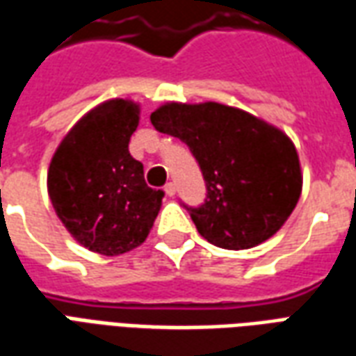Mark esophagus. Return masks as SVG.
Instances as JSON below:
<instances>
[{"instance_id":"1","label":"esophagus","mask_w":356,"mask_h":356,"mask_svg":"<svg viewBox=\"0 0 356 356\" xmlns=\"http://www.w3.org/2000/svg\"><path fill=\"white\" fill-rule=\"evenodd\" d=\"M163 191H165V194H168V196H175V193H177V188H175V185H173V183H168V185L163 186Z\"/></svg>"}]
</instances>
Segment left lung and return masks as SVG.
<instances>
[{
    "mask_svg": "<svg viewBox=\"0 0 356 356\" xmlns=\"http://www.w3.org/2000/svg\"><path fill=\"white\" fill-rule=\"evenodd\" d=\"M150 122L183 140L200 165L206 200L185 208L209 244L248 250L280 231L303 185L298 150L286 133L219 102H165Z\"/></svg>",
    "mask_w": 356,
    "mask_h": 356,
    "instance_id": "left-lung-1",
    "label": "left lung"
}]
</instances>
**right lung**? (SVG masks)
Segmentation results:
<instances>
[{
    "label": "right lung",
    "mask_w": 356,
    "mask_h": 356,
    "mask_svg": "<svg viewBox=\"0 0 356 356\" xmlns=\"http://www.w3.org/2000/svg\"><path fill=\"white\" fill-rule=\"evenodd\" d=\"M139 104L110 99L89 110L60 140L47 171V191L66 231L101 255H122L147 240L163 191L145 183L129 154Z\"/></svg>",
    "instance_id": "add662e5"
}]
</instances>
